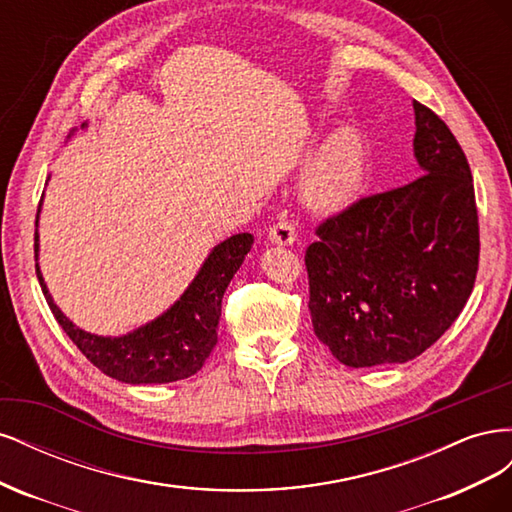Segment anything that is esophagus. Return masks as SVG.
Masks as SVG:
<instances>
[{
    "label": "esophagus",
    "instance_id": "34e87169",
    "mask_svg": "<svg viewBox=\"0 0 512 512\" xmlns=\"http://www.w3.org/2000/svg\"><path fill=\"white\" fill-rule=\"evenodd\" d=\"M269 239L277 245H292L297 241V226L286 218H280L269 228Z\"/></svg>",
    "mask_w": 512,
    "mask_h": 512
}]
</instances>
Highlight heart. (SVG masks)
I'll return each instance as SVG.
<instances>
[{
  "label": "heart",
  "instance_id": "1",
  "mask_svg": "<svg viewBox=\"0 0 512 512\" xmlns=\"http://www.w3.org/2000/svg\"><path fill=\"white\" fill-rule=\"evenodd\" d=\"M369 149L359 130L342 128L322 143L303 181V198L320 211L352 205L365 188Z\"/></svg>",
  "mask_w": 512,
  "mask_h": 512
}]
</instances>
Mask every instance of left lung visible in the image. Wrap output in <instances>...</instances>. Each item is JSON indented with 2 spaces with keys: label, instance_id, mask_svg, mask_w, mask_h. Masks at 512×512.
I'll use <instances>...</instances> for the list:
<instances>
[{
  "label": "left lung",
  "instance_id": "left-lung-1",
  "mask_svg": "<svg viewBox=\"0 0 512 512\" xmlns=\"http://www.w3.org/2000/svg\"><path fill=\"white\" fill-rule=\"evenodd\" d=\"M421 173L324 220L307 247L314 333L339 363H406L446 333L478 271V213L466 153L414 102Z\"/></svg>",
  "mask_w": 512,
  "mask_h": 512
}]
</instances>
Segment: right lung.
I'll return each mask as SVG.
<instances>
[{
	"instance_id": "add662e5",
	"label": "right lung",
	"mask_w": 512,
	"mask_h": 512,
	"mask_svg": "<svg viewBox=\"0 0 512 512\" xmlns=\"http://www.w3.org/2000/svg\"><path fill=\"white\" fill-rule=\"evenodd\" d=\"M34 241L36 273L46 303H49L59 327L87 356V361L94 363L102 374L119 382L166 384L194 376L218 344L222 297L230 280L243 265L247 252L252 250L254 237L250 232H239V235H232L215 245L188 290L162 316L121 337L91 335L64 316L49 294L38 267V228Z\"/></svg>"
}]
</instances>
